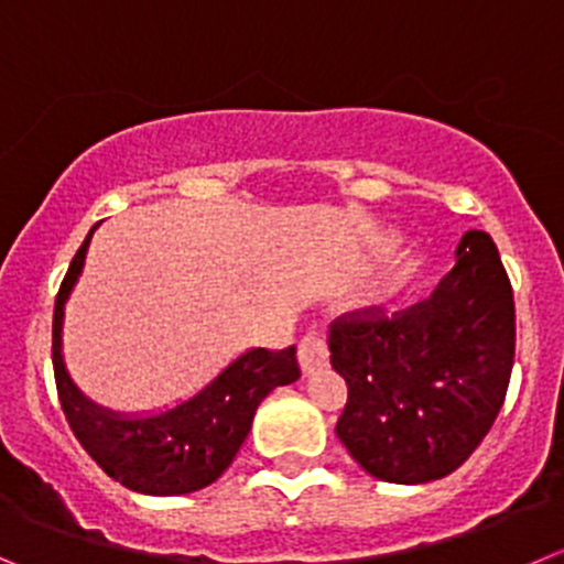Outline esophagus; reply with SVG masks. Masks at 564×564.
I'll return each mask as SVG.
<instances>
[{"mask_svg":"<svg viewBox=\"0 0 564 564\" xmlns=\"http://www.w3.org/2000/svg\"><path fill=\"white\" fill-rule=\"evenodd\" d=\"M329 362V346H326V337L318 332H310L299 340V366L304 373H315Z\"/></svg>","mask_w":564,"mask_h":564,"instance_id":"obj_1","label":"esophagus"}]
</instances>
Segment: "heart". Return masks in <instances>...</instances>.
<instances>
[{
  "instance_id": "heart-1",
  "label": "heart",
  "mask_w": 564,
  "mask_h": 564,
  "mask_svg": "<svg viewBox=\"0 0 564 564\" xmlns=\"http://www.w3.org/2000/svg\"><path fill=\"white\" fill-rule=\"evenodd\" d=\"M412 271H415V262H412V265H410V268H404V273H401V276H399V282H395V288H399V285H401V282H404V279H406V276H410V273H412Z\"/></svg>"
}]
</instances>
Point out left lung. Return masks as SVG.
<instances>
[{"label":"left lung","mask_w":564,"mask_h":564,"mask_svg":"<svg viewBox=\"0 0 564 564\" xmlns=\"http://www.w3.org/2000/svg\"><path fill=\"white\" fill-rule=\"evenodd\" d=\"M329 351L348 384L335 432L359 468L393 485L457 470L490 432L514 359L512 285L490 235H463L426 302L337 318Z\"/></svg>","instance_id":"1"}]
</instances>
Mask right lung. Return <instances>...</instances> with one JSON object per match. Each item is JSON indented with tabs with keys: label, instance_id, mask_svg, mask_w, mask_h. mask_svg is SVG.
<instances>
[{
	"label": "right lung",
	"instance_id": "1",
	"mask_svg": "<svg viewBox=\"0 0 564 564\" xmlns=\"http://www.w3.org/2000/svg\"><path fill=\"white\" fill-rule=\"evenodd\" d=\"M94 229L68 265L52 321V366L68 426L90 459L130 490L147 496H185L202 490L232 465L260 401L279 384H291L302 377L296 346L282 351L251 348L232 359L196 395L154 415H121L94 404L72 382L63 362V310L83 273Z\"/></svg>",
	"mask_w": 564,
	"mask_h": 564
}]
</instances>
